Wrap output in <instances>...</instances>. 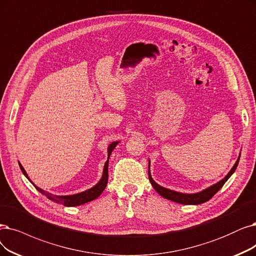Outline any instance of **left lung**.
I'll list each match as a JSON object with an SVG mask.
<instances>
[{"instance_id":"1","label":"left lung","mask_w":256,"mask_h":256,"mask_svg":"<svg viewBox=\"0 0 256 256\" xmlns=\"http://www.w3.org/2000/svg\"><path fill=\"white\" fill-rule=\"evenodd\" d=\"M240 156L238 158V160L235 162L234 166L232 167V169L229 171L228 174L224 176L222 180H220L218 182L214 184V185L208 187L207 189L202 190L200 192L198 193H182V192H178V191H173L167 188H164L162 186H160L158 184H156L154 180H153L152 176H151V173H150V160H149V167H148V176H149V180L151 182L152 187L156 189V191L162 196V198H165L169 200L172 202H176L178 204H182V205H198V204H202V202H208L214 194H216L222 186L226 182L229 178L233 174L234 171L236 170V167L238 165V162H240Z\"/></svg>"}]
</instances>
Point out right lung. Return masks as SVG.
I'll return each mask as SVG.
<instances>
[{"label":"right lung","instance_id":"add662e5","mask_svg":"<svg viewBox=\"0 0 256 256\" xmlns=\"http://www.w3.org/2000/svg\"><path fill=\"white\" fill-rule=\"evenodd\" d=\"M120 142H111V144L108 146V160L105 162V166H104V170H103V176H102V178L100 180V182L94 185L92 188H90L86 191H83L80 193H76V194H71V196H54V194H51L47 191H44L43 189H40L38 187H36L34 184L30 180V178H28V174L26 173L25 169L23 168V166L21 164L18 162L20 168H21L23 174L32 182V184H34V186L36 187V189L40 192L42 194H44L45 196H47L49 200H54L56 204H62V205L66 206V207H74V206H80V205H83V204H86L88 202L94 200L96 198H98L102 192H103L107 186V182H108V162H109V158L111 152L114 151V149L116 147V145L118 144Z\"/></svg>","mask_w":256,"mask_h":256}]
</instances>
